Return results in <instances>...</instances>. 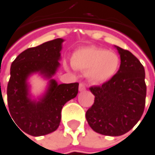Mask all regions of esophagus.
Returning a JSON list of instances; mask_svg holds the SVG:
<instances>
[{
    "mask_svg": "<svg viewBox=\"0 0 155 155\" xmlns=\"http://www.w3.org/2000/svg\"><path fill=\"white\" fill-rule=\"evenodd\" d=\"M79 90H80L81 92L86 90V87H85V85H84L83 83H80V85H79Z\"/></svg>",
    "mask_w": 155,
    "mask_h": 155,
    "instance_id": "34e87169",
    "label": "esophagus"
}]
</instances>
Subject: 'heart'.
Returning <instances> with one entry per match:
<instances>
[{"label":"heart","instance_id":"obj_1","mask_svg":"<svg viewBox=\"0 0 155 155\" xmlns=\"http://www.w3.org/2000/svg\"><path fill=\"white\" fill-rule=\"evenodd\" d=\"M72 65L74 68L87 70V77L91 82L104 83L117 74L120 59L114 51L96 46H87L74 53Z\"/></svg>","mask_w":155,"mask_h":155}]
</instances>
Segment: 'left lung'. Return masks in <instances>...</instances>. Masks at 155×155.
Returning a JSON list of instances; mask_svg holds the SVG:
<instances>
[{
	"label": "left lung",
	"instance_id": "left-lung-1",
	"mask_svg": "<svg viewBox=\"0 0 155 155\" xmlns=\"http://www.w3.org/2000/svg\"><path fill=\"white\" fill-rule=\"evenodd\" d=\"M121 64L117 73L101 86L89 87L95 96L87 110L89 126L100 134L120 136L139 122L147 96L145 69L131 51L117 46Z\"/></svg>",
	"mask_w": 155,
	"mask_h": 155
}]
</instances>
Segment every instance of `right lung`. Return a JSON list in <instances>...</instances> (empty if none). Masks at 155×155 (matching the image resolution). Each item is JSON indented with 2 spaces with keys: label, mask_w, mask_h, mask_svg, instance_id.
Returning <instances> with one entry per match:
<instances>
[{
  "label": "right lung",
  "mask_w": 155,
  "mask_h": 155,
  "mask_svg": "<svg viewBox=\"0 0 155 155\" xmlns=\"http://www.w3.org/2000/svg\"><path fill=\"white\" fill-rule=\"evenodd\" d=\"M63 41L56 38L29 48L20 53L11 64L7 87V112L10 111L8 113L15 124L29 135L42 136L57 130L63 106L77 96L78 82L58 84L55 80L51 79L47 92L38 102L31 101L28 96L26 80L30 74L38 72L51 78L55 74L59 66Z\"/></svg>",
  "instance_id": "obj_1"
}]
</instances>
